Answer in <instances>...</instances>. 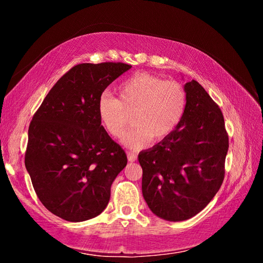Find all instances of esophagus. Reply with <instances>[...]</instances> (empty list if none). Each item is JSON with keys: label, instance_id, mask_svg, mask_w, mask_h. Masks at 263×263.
Wrapping results in <instances>:
<instances>
[{"label": "esophagus", "instance_id": "34e87169", "mask_svg": "<svg viewBox=\"0 0 263 263\" xmlns=\"http://www.w3.org/2000/svg\"><path fill=\"white\" fill-rule=\"evenodd\" d=\"M127 159H128V161H131V162L136 161V160H137V154L133 153V152H127Z\"/></svg>", "mask_w": 263, "mask_h": 263}]
</instances>
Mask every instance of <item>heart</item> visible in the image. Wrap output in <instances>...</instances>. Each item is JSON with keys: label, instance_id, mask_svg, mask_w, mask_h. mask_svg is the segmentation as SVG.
<instances>
[{"label": "heart", "instance_id": "heart-1", "mask_svg": "<svg viewBox=\"0 0 263 263\" xmlns=\"http://www.w3.org/2000/svg\"><path fill=\"white\" fill-rule=\"evenodd\" d=\"M119 99L103 92L97 101L101 124L110 136L119 138L133 114V126L122 142L128 148L139 149L166 139L184 117L188 97L184 87L174 80H163L148 73H137L117 88Z\"/></svg>", "mask_w": 263, "mask_h": 263}]
</instances>
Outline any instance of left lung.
<instances>
[{"label":"left lung","instance_id":"8db88e82","mask_svg":"<svg viewBox=\"0 0 263 263\" xmlns=\"http://www.w3.org/2000/svg\"><path fill=\"white\" fill-rule=\"evenodd\" d=\"M184 89L188 103L179 127L138 155L145 202L168 221L189 219L210 203L224 180L229 149L219 106L195 80Z\"/></svg>","mask_w":263,"mask_h":263}]
</instances>
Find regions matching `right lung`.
Masks as SVG:
<instances>
[{"label": "right lung", "instance_id": "add662e5", "mask_svg": "<svg viewBox=\"0 0 263 263\" xmlns=\"http://www.w3.org/2000/svg\"><path fill=\"white\" fill-rule=\"evenodd\" d=\"M130 68L122 62L74 66L31 121L26 171L39 201L62 219L84 221L103 212L111 184L126 166L124 149L101 125L97 101Z\"/></svg>", "mask_w": 263, "mask_h": 263}]
</instances>
